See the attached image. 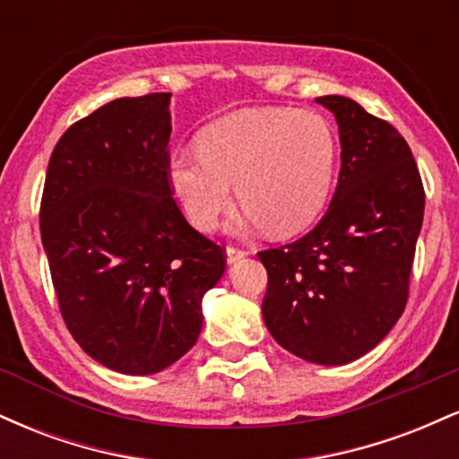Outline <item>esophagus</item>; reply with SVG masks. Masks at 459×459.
<instances>
[{"label": "esophagus", "instance_id": "obj_1", "mask_svg": "<svg viewBox=\"0 0 459 459\" xmlns=\"http://www.w3.org/2000/svg\"><path fill=\"white\" fill-rule=\"evenodd\" d=\"M246 255H247L246 247H239V246H233V244L226 246V259H229V263H235V261L244 259Z\"/></svg>", "mask_w": 459, "mask_h": 459}]
</instances>
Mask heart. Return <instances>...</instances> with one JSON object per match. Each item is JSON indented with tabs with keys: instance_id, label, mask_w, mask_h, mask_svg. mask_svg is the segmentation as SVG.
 I'll list each match as a JSON object with an SVG mask.
<instances>
[{
	"instance_id": "1",
	"label": "heart",
	"mask_w": 459,
	"mask_h": 459,
	"mask_svg": "<svg viewBox=\"0 0 459 459\" xmlns=\"http://www.w3.org/2000/svg\"><path fill=\"white\" fill-rule=\"evenodd\" d=\"M198 146L175 151L168 166L172 192L194 224L207 226L222 212L233 183L247 222L265 224L276 235L307 229L328 203L336 138L324 116L239 109L209 125Z\"/></svg>"
}]
</instances>
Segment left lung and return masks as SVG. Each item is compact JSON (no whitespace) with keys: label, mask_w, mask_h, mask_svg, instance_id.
<instances>
[{"label":"left lung","mask_w":459,"mask_h":459,"mask_svg":"<svg viewBox=\"0 0 459 459\" xmlns=\"http://www.w3.org/2000/svg\"><path fill=\"white\" fill-rule=\"evenodd\" d=\"M317 103L339 123V186L313 230L259 252L267 270L263 319L291 354L347 365L402 317L425 189L408 142L391 123L339 94Z\"/></svg>","instance_id":"left-lung-1"}]
</instances>
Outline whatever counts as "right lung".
Returning <instances> with one entry per match:
<instances>
[{
    "instance_id": "add662e5",
    "label": "right lung",
    "mask_w": 459,
    "mask_h": 459,
    "mask_svg": "<svg viewBox=\"0 0 459 459\" xmlns=\"http://www.w3.org/2000/svg\"><path fill=\"white\" fill-rule=\"evenodd\" d=\"M170 92L123 97L65 131L51 152L40 237L62 319L88 356L129 376L196 343L200 302L226 252L172 196Z\"/></svg>"
}]
</instances>
